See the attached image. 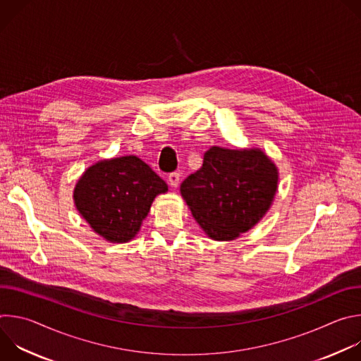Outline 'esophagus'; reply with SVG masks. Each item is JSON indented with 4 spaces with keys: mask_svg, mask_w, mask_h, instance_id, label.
<instances>
[{
    "mask_svg": "<svg viewBox=\"0 0 361 361\" xmlns=\"http://www.w3.org/2000/svg\"><path fill=\"white\" fill-rule=\"evenodd\" d=\"M178 183H180V173H177V171L171 173V174L169 176V184L176 188V187L178 185Z\"/></svg>",
    "mask_w": 361,
    "mask_h": 361,
    "instance_id": "obj_1",
    "label": "esophagus"
}]
</instances>
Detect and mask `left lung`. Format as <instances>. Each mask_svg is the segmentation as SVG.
<instances>
[{
	"mask_svg": "<svg viewBox=\"0 0 361 361\" xmlns=\"http://www.w3.org/2000/svg\"><path fill=\"white\" fill-rule=\"evenodd\" d=\"M277 184V167L260 148L212 147L180 191L204 233L230 241L266 216Z\"/></svg>",
	"mask_w": 361,
	"mask_h": 361,
	"instance_id": "obj_1",
	"label": "left lung"
}]
</instances>
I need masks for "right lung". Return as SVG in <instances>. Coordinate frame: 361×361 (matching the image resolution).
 <instances>
[{
	"instance_id": "1",
	"label": "right lung",
	"mask_w": 361,
	"mask_h": 361,
	"mask_svg": "<svg viewBox=\"0 0 361 361\" xmlns=\"http://www.w3.org/2000/svg\"><path fill=\"white\" fill-rule=\"evenodd\" d=\"M169 191L163 178L135 156L101 160L88 167L74 188L81 217L110 243L133 240L159 194Z\"/></svg>"
}]
</instances>
